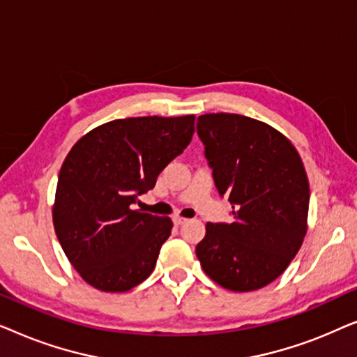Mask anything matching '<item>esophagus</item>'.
Returning <instances> with one entry per match:
<instances>
[{
	"label": "esophagus",
	"instance_id": "1",
	"mask_svg": "<svg viewBox=\"0 0 357 357\" xmlns=\"http://www.w3.org/2000/svg\"><path fill=\"white\" fill-rule=\"evenodd\" d=\"M172 221H174L175 226H182V224L187 222V219H185V218H180V216H174Z\"/></svg>",
	"mask_w": 357,
	"mask_h": 357
}]
</instances>
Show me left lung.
Instances as JSON below:
<instances>
[{
    "mask_svg": "<svg viewBox=\"0 0 357 357\" xmlns=\"http://www.w3.org/2000/svg\"><path fill=\"white\" fill-rule=\"evenodd\" d=\"M197 131L234 221L208 222L195 252L219 286L260 289L282 275L304 242L310 199L304 164L284 135L250 116L206 114Z\"/></svg>",
    "mask_w": 357,
    "mask_h": 357,
    "instance_id": "1",
    "label": "left lung"
}]
</instances>
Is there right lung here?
Listing matches in <instances>:
<instances>
[{
	"label": "right lung",
	"instance_id": "1",
	"mask_svg": "<svg viewBox=\"0 0 357 357\" xmlns=\"http://www.w3.org/2000/svg\"><path fill=\"white\" fill-rule=\"evenodd\" d=\"M193 133L195 115L136 116L97 126L68 153L53 226L68 260L92 287L125 292L153 273L172 221L131 206Z\"/></svg>",
	"mask_w": 357,
	"mask_h": 357
}]
</instances>
